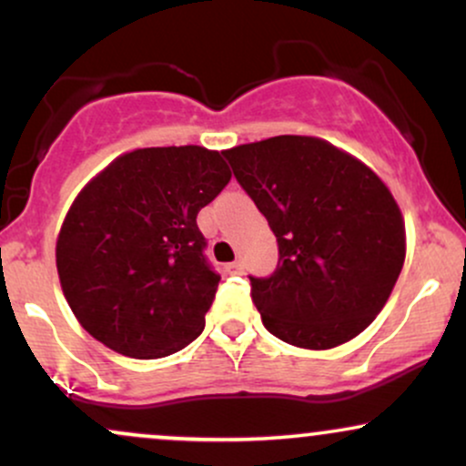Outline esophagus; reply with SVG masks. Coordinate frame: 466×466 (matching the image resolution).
I'll use <instances>...</instances> for the list:
<instances>
[{"label":"esophagus","instance_id":"obj_1","mask_svg":"<svg viewBox=\"0 0 466 466\" xmlns=\"http://www.w3.org/2000/svg\"><path fill=\"white\" fill-rule=\"evenodd\" d=\"M226 271L228 274H240V271H243V263H240V260H237V263H229L226 265Z\"/></svg>","mask_w":466,"mask_h":466}]
</instances>
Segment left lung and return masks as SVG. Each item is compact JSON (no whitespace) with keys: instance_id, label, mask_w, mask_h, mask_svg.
Here are the masks:
<instances>
[{"instance_id":"8db88e82","label":"left lung","mask_w":466,"mask_h":466,"mask_svg":"<svg viewBox=\"0 0 466 466\" xmlns=\"http://www.w3.org/2000/svg\"><path fill=\"white\" fill-rule=\"evenodd\" d=\"M223 153L278 240L274 274L249 276L265 329L311 350L368 329L405 260L403 215L388 186L319 137L276 136Z\"/></svg>"}]
</instances>
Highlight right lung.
I'll return each instance as SVG.
<instances>
[{
    "label": "right lung",
    "instance_id": "right-lung-1",
    "mask_svg": "<svg viewBox=\"0 0 466 466\" xmlns=\"http://www.w3.org/2000/svg\"><path fill=\"white\" fill-rule=\"evenodd\" d=\"M221 153H125L78 192L56 238L63 296L89 335L133 360L173 355L201 335L221 276L197 215L228 186Z\"/></svg>",
    "mask_w": 466,
    "mask_h": 466
}]
</instances>
